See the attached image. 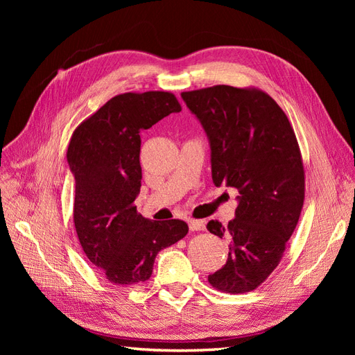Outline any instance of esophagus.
I'll return each instance as SVG.
<instances>
[{"label":"esophagus","mask_w":355,"mask_h":355,"mask_svg":"<svg viewBox=\"0 0 355 355\" xmlns=\"http://www.w3.org/2000/svg\"><path fill=\"white\" fill-rule=\"evenodd\" d=\"M189 223V230L194 232V231H204L206 230V222L204 220H196V219H191L188 220Z\"/></svg>","instance_id":"obj_1"}]
</instances>
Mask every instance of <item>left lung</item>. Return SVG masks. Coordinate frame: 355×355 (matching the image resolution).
I'll use <instances>...</instances> for the list:
<instances>
[{"instance_id": "8db88e82", "label": "left lung", "mask_w": 355, "mask_h": 355, "mask_svg": "<svg viewBox=\"0 0 355 355\" xmlns=\"http://www.w3.org/2000/svg\"><path fill=\"white\" fill-rule=\"evenodd\" d=\"M182 98L206 130L216 187L239 189L235 219L207 230L230 241L228 261L209 275L219 292L259 287L283 259L305 200V168L295 130L270 94L256 87H213Z\"/></svg>"}]
</instances>
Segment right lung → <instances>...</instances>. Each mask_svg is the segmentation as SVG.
<instances>
[{"instance_id":"1","label":"right lung","mask_w":355,"mask_h":355,"mask_svg":"<svg viewBox=\"0 0 355 355\" xmlns=\"http://www.w3.org/2000/svg\"><path fill=\"white\" fill-rule=\"evenodd\" d=\"M179 111L170 92L116 94L69 141L75 231L89 261L116 286L149 280L157 253L188 234L184 220H149L135 206L142 180L139 133Z\"/></svg>"}]
</instances>
